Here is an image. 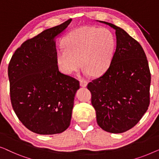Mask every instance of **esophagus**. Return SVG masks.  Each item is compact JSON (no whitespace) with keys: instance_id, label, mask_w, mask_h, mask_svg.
Instances as JSON below:
<instances>
[{"instance_id":"obj_1","label":"esophagus","mask_w":159,"mask_h":159,"mask_svg":"<svg viewBox=\"0 0 159 159\" xmlns=\"http://www.w3.org/2000/svg\"><path fill=\"white\" fill-rule=\"evenodd\" d=\"M87 84H88V83L86 80H80V86H82V87H86L87 86Z\"/></svg>"}]
</instances>
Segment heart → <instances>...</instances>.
I'll return each instance as SVG.
<instances>
[{"instance_id": "heart-1", "label": "heart", "mask_w": 159, "mask_h": 159, "mask_svg": "<svg viewBox=\"0 0 159 159\" xmlns=\"http://www.w3.org/2000/svg\"><path fill=\"white\" fill-rule=\"evenodd\" d=\"M65 48L56 52L61 72L72 75L82 66L84 75L100 76L107 72L115 54L116 42L110 30L82 26L68 33L63 39Z\"/></svg>"}]
</instances>
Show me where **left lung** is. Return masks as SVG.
Here are the masks:
<instances>
[{"label":"left lung","instance_id":"left-lung-1","mask_svg":"<svg viewBox=\"0 0 159 159\" xmlns=\"http://www.w3.org/2000/svg\"><path fill=\"white\" fill-rule=\"evenodd\" d=\"M99 21L115 30L117 46L108 70L87 88L99 126L109 133H122L135 126L149 106L148 62L141 45L124 30Z\"/></svg>","mask_w":159,"mask_h":159}]
</instances>
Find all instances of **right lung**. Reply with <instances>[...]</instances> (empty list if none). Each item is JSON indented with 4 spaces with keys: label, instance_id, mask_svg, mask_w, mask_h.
Listing matches in <instances>:
<instances>
[{
    "label": "right lung",
    "instance_id": "1",
    "mask_svg": "<svg viewBox=\"0 0 159 159\" xmlns=\"http://www.w3.org/2000/svg\"><path fill=\"white\" fill-rule=\"evenodd\" d=\"M71 21L26 40L8 65L13 110L26 128L39 135L61 133L70 123L79 81L59 71L55 39Z\"/></svg>",
    "mask_w": 159,
    "mask_h": 159
}]
</instances>
